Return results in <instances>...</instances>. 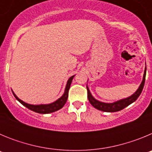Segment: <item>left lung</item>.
<instances>
[{
    "instance_id": "left-lung-1",
    "label": "left lung",
    "mask_w": 152,
    "mask_h": 152,
    "mask_svg": "<svg viewBox=\"0 0 152 152\" xmlns=\"http://www.w3.org/2000/svg\"><path fill=\"white\" fill-rule=\"evenodd\" d=\"M145 75H146V68L145 69V73L143 75V80H142V83H141L140 86H139V89L137 90L135 94L132 95V96H129L127 98H125L123 100H118L116 102H114L112 103H103V102L98 101L95 99L94 97H93L91 95V92H90L89 89H88V86H87V90H88V97L90 103L91 105L96 109L99 110L103 111V112H117V111L122 110L123 109L126 108V107H128L131 103L135 102V100L138 99L139 96H140L141 93H142L143 88H144L145 80Z\"/></svg>"
}]
</instances>
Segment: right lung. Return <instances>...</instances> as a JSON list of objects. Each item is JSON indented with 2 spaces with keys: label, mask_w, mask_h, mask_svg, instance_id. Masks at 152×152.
Here are the masks:
<instances>
[{
  "label": "right lung",
  "mask_w": 152,
  "mask_h": 152,
  "mask_svg": "<svg viewBox=\"0 0 152 152\" xmlns=\"http://www.w3.org/2000/svg\"><path fill=\"white\" fill-rule=\"evenodd\" d=\"M75 77L74 76H72L68 79V82H67L66 87H65V91H64V94L61 96V97L57 100L56 101H55L54 103H49V104H41V105H31V104H29V103H26L25 102L22 101L21 100H20L15 94L13 92V95L15 96V98L18 100L20 103H22L23 105L25 106L26 107H27L28 109L34 111L36 113H42V114H47V113H51L56 112V111L64 107V105L65 104V103L67 102V100H68V91H69L70 86H71V84H72V81L73 80V77Z\"/></svg>",
  "instance_id": "add662e5"
}]
</instances>
